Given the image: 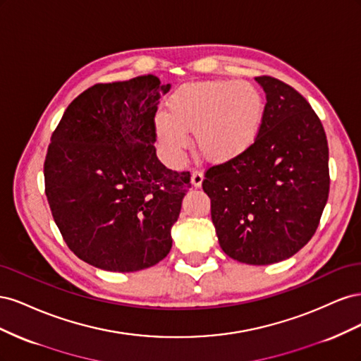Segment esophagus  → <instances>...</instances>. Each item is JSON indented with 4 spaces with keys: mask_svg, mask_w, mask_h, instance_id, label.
<instances>
[{
    "mask_svg": "<svg viewBox=\"0 0 361 361\" xmlns=\"http://www.w3.org/2000/svg\"><path fill=\"white\" fill-rule=\"evenodd\" d=\"M202 182H203V173L200 170H194L191 173V183L195 188H199L202 187Z\"/></svg>",
    "mask_w": 361,
    "mask_h": 361,
    "instance_id": "esophagus-1",
    "label": "esophagus"
}]
</instances>
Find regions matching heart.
<instances>
[{"mask_svg":"<svg viewBox=\"0 0 361 361\" xmlns=\"http://www.w3.org/2000/svg\"><path fill=\"white\" fill-rule=\"evenodd\" d=\"M265 102L248 81H203L183 85L169 101V114L155 117L162 154L180 164L194 133L195 147L209 162L226 164L255 145L264 123Z\"/></svg>","mask_w":361,"mask_h":361,"instance_id":"obj_1","label":"heart"}]
</instances>
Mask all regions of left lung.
Masks as SVG:
<instances>
[{"instance_id": "1", "label": "left lung", "mask_w": 361, "mask_h": 361, "mask_svg": "<svg viewBox=\"0 0 361 361\" xmlns=\"http://www.w3.org/2000/svg\"><path fill=\"white\" fill-rule=\"evenodd\" d=\"M267 94L255 145L206 170L203 191L224 253L248 265L285 260L307 244L329 200V143L319 117L293 89L256 76Z\"/></svg>"}]
</instances>
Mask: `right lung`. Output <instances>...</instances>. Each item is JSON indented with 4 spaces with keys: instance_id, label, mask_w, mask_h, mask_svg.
Wrapping results in <instances>:
<instances>
[{
    "instance_id": "obj_1",
    "label": "right lung",
    "mask_w": 361,
    "mask_h": 361,
    "mask_svg": "<svg viewBox=\"0 0 361 361\" xmlns=\"http://www.w3.org/2000/svg\"><path fill=\"white\" fill-rule=\"evenodd\" d=\"M169 90L154 75L94 84L52 133L43 174L54 221L71 251L96 268L140 271L171 248L191 174L157 157L155 114Z\"/></svg>"
}]
</instances>
